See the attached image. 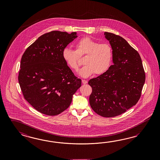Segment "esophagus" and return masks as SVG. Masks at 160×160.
<instances>
[{
  "label": "esophagus",
  "mask_w": 160,
  "mask_h": 160,
  "mask_svg": "<svg viewBox=\"0 0 160 160\" xmlns=\"http://www.w3.org/2000/svg\"><path fill=\"white\" fill-rule=\"evenodd\" d=\"M82 82L83 84H87V83H88V81H86V80H84V79H82Z\"/></svg>",
  "instance_id": "obj_1"
}]
</instances>
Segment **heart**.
<instances>
[{"instance_id": "b5f03b06", "label": "heart", "mask_w": 160, "mask_h": 160, "mask_svg": "<svg viewBox=\"0 0 160 160\" xmlns=\"http://www.w3.org/2000/svg\"><path fill=\"white\" fill-rule=\"evenodd\" d=\"M87 55L83 61L85 64L78 73L83 78H87L95 73L101 75L108 68L112 62V48L108 43H99L89 37H85L78 41L76 51L65 47L62 51V57L65 62L75 71L79 66V56Z\"/></svg>"}]
</instances>
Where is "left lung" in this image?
<instances>
[{"label": "left lung", "instance_id": "1", "mask_svg": "<svg viewBox=\"0 0 160 160\" xmlns=\"http://www.w3.org/2000/svg\"><path fill=\"white\" fill-rule=\"evenodd\" d=\"M113 52V65L101 75L88 82L92 92L89 103L102 117L122 114L138 102L146 75L138 52L123 37L105 32Z\"/></svg>", "mask_w": 160, "mask_h": 160}]
</instances>
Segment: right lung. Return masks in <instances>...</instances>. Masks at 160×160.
<instances>
[{
  "label": "right lung",
  "mask_w": 160,
  "mask_h": 160,
  "mask_svg": "<svg viewBox=\"0 0 160 160\" xmlns=\"http://www.w3.org/2000/svg\"><path fill=\"white\" fill-rule=\"evenodd\" d=\"M77 32L52 31L38 38L24 52L18 83L24 99L42 114L56 116L71 105L81 86L62 57Z\"/></svg>",
  "instance_id": "obj_1"
}]
</instances>
